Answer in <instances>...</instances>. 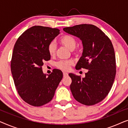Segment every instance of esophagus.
<instances>
[{
    "label": "esophagus",
    "instance_id": "obj_1",
    "mask_svg": "<svg viewBox=\"0 0 128 128\" xmlns=\"http://www.w3.org/2000/svg\"><path fill=\"white\" fill-rule=\"evenodd\" d=\"M63 74H64V77H66V76H68V73L67 72H64L63 73Z\"/></svg>",
    "mask_w": 128,
    "mask_h": 128
}]
</instances>
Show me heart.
Wrapping results in <instances>:
<instances>
[{"label": "heart", "mask_w": 128, "mask_h": 128, "mask_svg": "<svg viewBox=\"0 0 128 128\" xmlns=\"http://www.w3.org/2000/svg\"><path fill=\"white\" fill-rule=\"evenodd\" d=\"M59 42L69 50H73L76 48L77 45V41L76 38L70 35H64L61 36L59 39ZM48 54L50 56H53L56 52V45L54 42H50L49 43L47 47ZM73 64V61L70 60H61L56 64V66L59 69L63 70H68L72 64Z\"/></svg>", "instance_id": "b5f03b06"}]
</instances>
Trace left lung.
Returning a JSON list of instances; mask_svg holds the SVG:
<instances>
[{
	"instance_id": "8db88e82",
	"label": "left lung",
	"mask_w": 128,
	"mask_h": 128,
	"mask_svg": "<svg viewBox=\"0 0 128 128\" xmlns=\"http://www.w3.org/2000/svg\"><path fill=\"white\" fill-rule=\"evenodd\" d=\"M64 30L78 36L83 43V54L76 69L88 70L84 78L69 74L73 97L85 106L97 104L108 95L114 82L116 60L112 44L104 32L92 24H79Z\"/></svg>"
}]
</instances>
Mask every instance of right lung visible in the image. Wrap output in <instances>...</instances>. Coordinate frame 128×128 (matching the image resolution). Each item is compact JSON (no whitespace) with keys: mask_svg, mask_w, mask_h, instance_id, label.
<instances>
[{"mask_svg":"<svg viewBox=\"0 0 128 128\" xmlns=\"http://www.w3.org/2000/svg\"><path fill=\"white\" fill-rule=\"evenodd\" d=\"M59 29L35 26L22 33L13 48L11 72L20 97L31 106H40L53 98L63 73L53 70L48 76L42 66L50 60L47 47L59 32Z\"/></svg>","mask_w":128,"mask_h":128,"instance_id":"right-lung-1","label":"right lung"}]
</instances>
